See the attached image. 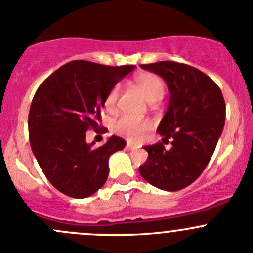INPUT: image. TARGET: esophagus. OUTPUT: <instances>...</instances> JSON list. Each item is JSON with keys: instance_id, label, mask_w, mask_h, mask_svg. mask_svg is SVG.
<instances>
[{"instance_id": "34e87169", "label": "esophagus", "mask_w": 253, "mask_h": 253, "mask_svg": "<svg viewBox=\"0 0 253 253\" xmlns=\"http://www.w3.org/2000/svg\"><path fill=\"white\" fill-rule=\"evenodd\" d=\"M126 149H127V150H134L135 147H134V145H132L131 143H127V144H126Z\"/></svg>"}]
</instances>
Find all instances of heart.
<instances>
[{
    "mask_svg": "<svg viewBox=\"0 0 253 253\" xmlns=\"http://www.w3.org/2000/svg\"><path fill=\"white\" fill-rule=\"evenodd\" d=\"M134 84L142 91L149 102H156L164 97L165 82L160 76L153 73H139L135 75ZM120 95V84H116L109 89L104 99L106 111L114 114L118 110V100ZM114 131L124 135L129 140H138L151 128V121L148 119H135L132 116H121L114 122Z\"/></svg>",
    "mask_w": 253,
    "mask_h": 253,
    "instance_id": "heart-1",
    "label": "heart"
}]
</instances>
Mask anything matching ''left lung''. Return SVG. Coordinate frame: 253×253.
<instances>
[{
    "label": "left lung",
    "instance_id": "8db88e82",
    "mask_svg": "<svg viewBox=\"0 0 253 253\" xmlns=\"http://www.w3.org/2000/svg\"><path fill=\"white\" fill-rule=\"evenodd\" d=\"M167 82L171 98L159 125L162 143L147 145L139 173L159 189L177 191L190 185L211 160L225 121L222 91L211 78L183 63L142 64ZM171 142L169 151L163 143Z\"/></svg>",
    "mask_w": 253,
    "mask_h": 253
}]
</instances>
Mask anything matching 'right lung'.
<instances>
[{
  "label": "right lung",
  "instance_id": "add662e5",
  "mask_svg": "<svg viewBox=\"0 0 253 253\" xmlns=\"http://www.w3.org/2000/svg\"><path fill=\"white\" fill-rule=\"evenodd\" d=\"M133 69L73 60L37 88L28 119L30 145L50 184L65 195L87 198L108 179L109 158L126 142L113 135L93 148L94 143H86V132L108 131L99 126L106 93Z\"/></svg>",
  "mask_w": 253,
  "mask_h": 253
}]
</instances>
